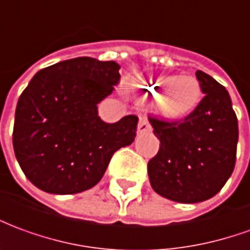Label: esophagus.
Wrapping results in <instances>:
<instances>
[{"mask_svg": "<svg viewBox=\"0 0 250 250\" xmlns=\"http://www.w3.org/2000/svg\"><path fill=\"white\" fill-rule=\"evenodd\" d=\"M152 130V126H150L149 121H148V117L146 116H141L140 117L139 121V126H137V133L143 134V133H148Z\"/></svg>", "mask_w": 250, "mask_h": 250, "instance_id": "34e87169", "label": "esophagus"}]
</instances>
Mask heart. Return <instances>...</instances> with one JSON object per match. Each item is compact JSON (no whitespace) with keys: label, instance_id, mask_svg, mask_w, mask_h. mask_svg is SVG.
<instances>
[{"label":"heart","instance_id":"b5f03b06","mask_svg":"<svg viewBox=\"0 0 250 250\" xmlns=\"http://www.w3.org/2000/svg\"><path fill=\"white\" fill-rule=\"evenodd\" d=\"M137 88L145 97L159 98V110L169 118H180L195 109L202 97L199 82L192 77L159 75L144 78Z\"/></svg>","mask_w":250,"mask_h":250}]
</instances>
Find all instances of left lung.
Instances as JSON below:
<instances>
[{"instance_id":"8db88e82","label":"left lung","mask_w":250,"mask_h":250,"mask_svg":"<svg viewBox=\"0 0 250 250\" xmlns=\"http://www.w3.org/2000/svg\"><path fill=\"white\" fill-rule=\"evenodd\" d=\"M203 100L183 121L149 117L160 140L148 163L152 188L179 203H198L218 194L234 169L238 122L228 90L206 72L196 71Z\"/></svg>"}]
</instances>
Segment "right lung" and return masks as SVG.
<instances>
[{
  "mask_svg": "<svg viewBox=\"0 0 250 250\" xmlns=\"http://www.w3.org/2000/svg\"><path fill=\"white\" fill-rule=\"evenodd\" d=\"M120 82V64L75 58L32 78L16 107L13 149L22 172L49 194H78L100 182L113 153L130 145L139 118L107 124L98 104Z\"/></svg>",
  "mask_w": 250,
  "mask_h": 250,
  "instance_id": "1",
  "label": "right lung"
}]
</instances>
